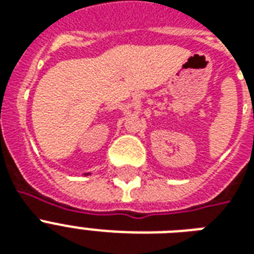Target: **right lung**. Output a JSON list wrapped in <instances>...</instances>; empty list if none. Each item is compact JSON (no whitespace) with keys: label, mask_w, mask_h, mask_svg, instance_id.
I'll return each mask as SVG.
<instances>
[{"label":"right lung","mask_w":254,"mask_h":254,"mask_svg":"<svg viewBox=\"0 0 254 254\" xmlns=\"http://www.w3.org/2000/svg\"><path fill=\"white\" fill-rule=\"evenodd\" d=\"M84 175H91V174H89V173H88V174H84Z\"/></svg>","instance_id":"add662e5"}]
</instances>
